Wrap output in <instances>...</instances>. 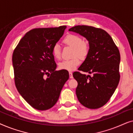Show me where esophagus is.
<instances>
[{
	"mask_svg": "<svg viewBox=\"0 0 133 133\" xmlns=\"http://www.w3.org/2000/svg\"><path fill=\"white\" fill-rule=\"evenodd\" d=\"M69 75H70V79H72V78H73V76H72V73L71 72H69Z\"/></svg>",
	"mask_w": 133,
	"mask_h": 133,
	"instance_id": "34e87169",
	"label": "esophagus"
}]
</instances>
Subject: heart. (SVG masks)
Returning <instances> with one entry per match:
<instances>
[{
  "mask_svg": "<svg viewBox=\"0 0 133 133\" xmlns=\"http://www.w3.org/2000/svg\"><path fill=\"white\" fill-rule=\"evenodd\" d=\"M63 42L67 45L72 46L74 48L73 56L71 59L64 60L59 63V68L61 70L73 71L81 63V59H85L87 57L90 51L88 43L83 41L79 36L76 34H70L63 39ZM52 54L56 59H60L61 57V46L56 43L52 48Z\"/></svg>",
  "mask_w": 133,
  "mask_h": 133,
  "instance_id": "b5f03b06",
  "label": "heart"
}]
</instances>
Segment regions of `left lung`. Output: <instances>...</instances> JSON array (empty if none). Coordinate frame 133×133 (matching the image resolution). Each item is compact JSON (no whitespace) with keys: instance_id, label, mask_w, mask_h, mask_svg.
<instances>
[{"instance_id":"8db88e82","label":"left lung","mask_w":133,"mask_h":133,"mask_svg":"<svg viewBox=\"0 0 133 133\" xmlns=\"http://www.w3.org/2000/svg\"><path fill=\"white\" fill-rule=\"evenodd\" d=\"M79 33L88 41L90 51L79 71L72 75L78 85L76 96L80 103L90 109H97L108 102L120 80L119 50L108 32L101 28L77 25L69 30Z\"/></svg>"}]
</instances>
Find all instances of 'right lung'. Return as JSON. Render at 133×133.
I'll use <instances>...</instances> for the list:
<instances>
[{"instance_id": "add662e5", "label": "right lung", "mask_w": 133, "mask_h": 133, "mask_svg": "<svg viewBox=\"0 0 133 133\" xmlns=\"http://www.w3.org/2000/svg\"><path fill=\"white\" fill-rule=\"evenodd\" d=\"M66 26L34 28L22 38L12 54L14 82L22 97L38 110L52 108L69 79L66 70L57 67L52 48Z\"/></svg>"}]
</instances>
